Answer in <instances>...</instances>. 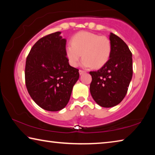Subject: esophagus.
I'll return each mask as SVG.
<instances>
[{"label": "esophagus", "instance_id": "34e87169", "mask_svg": "<svg viewBox=\"0 0 155 155\" xmlns=\"http://www.w3.org/2000/svg\"><path fill=\"white\" fill-rule=\"evenodd\" d=\"M84 73H85V71H84V70H79V74L81 75L84 74Z\"/></svg>", "mask_w": 155, "mask_h": 155}]
</instances>
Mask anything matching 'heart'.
Wrapping results in <instances>:
<instances>
[{
  "mask_svg": "<svg viewBox=\"0 0 155 155\" xmlns=\"http://www.w3.org/2000/svg\"><path fill=\"white\" fill-rule=\"evenodd\" d=\"M70 44L65 48V55L73 67L77 66L83 57L84 67L98 69L107 64L111 54V43L107 37L88 31L75 34Z\"/></svg>",
  "mask_w": 155,
  "mask_h": 155,
  "instance_id": "heart-1",
  "label": "heart"
}]
</instances>
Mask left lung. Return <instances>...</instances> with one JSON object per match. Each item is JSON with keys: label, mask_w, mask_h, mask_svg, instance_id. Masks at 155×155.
Wrapping results in <instances>:
<instances>
[{"label": "left lung", "mask_w": 155, "mask_h": 155, "mask_svg": "<svg viewBox=\"0 0 155 155\" xmlns=\"http://www.w3.org/2000/svg\"><path fill=\"white\" fill-rule=\"evenodd\" d=\"M109 40L111 54L109 61L100 70L90 72L92 77L91 95L103 107H112L121 103L133 76L132 53L127 44L113 33Z\"/></svg>", "instance_id": "obj_1"}]
</instances>
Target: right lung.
I'll list each match as a JSON object with an SVG mask.
<instances>
[{
	"label": "right lung",
	"instance_id": "obj_1",
	"mask_svg": "<svg viewBox=\"0 0 155 155\" xmlns=\"http://www.w3.org/2000/svg\"><path fill=\"white\" fill-rule=\"evenodd\" d=\"M60 34L58 31L40 39L26 60L28 92L38 106L50 111H59L67 105L79 78L78 69L68 63L66 40Z\"/></svg>",
	"mask_w": 155,
	"mask_h": 155
}]
</instances>
